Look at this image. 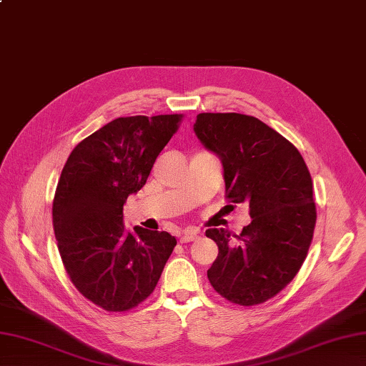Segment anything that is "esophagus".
Segmentation results:
<instances>
[{"label":"esophagus","instance_id":"obj_1","mask_svg":"<svg viewBox=\"0 0 366 366\" xmlns=\"http://www.w3.org/2000/svg\"><path fill=\"white\" fill-rule=\"evenodd\" d=\"M200 237V231L195 229V228H189V229H184V233L180 237V242L186 244V242H192V240L199 239Z\"/></svg>","mask_w":366,"mask_h":366}]
</instances>
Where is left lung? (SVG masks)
I'll return each mask as SVG.
<instances>
[{"label":"left lung","instance_id":"1","mask_svg":"<svg viewBox=\"0 0 366 366\" xmlns=\"http://www.w3.org/2000/svg\"><path fill=\"white\" fill-rule=\"evenodd\" d=\"M194 130L222 159L225 200L248 203L252 217L237 244L224 229H207L219 247L208 280L234 305H262L295 278L314 237L309 169L289 139L254 116L200 113Z\"/></svg>","mask_w":366,"mask_h":366}]
</instances>
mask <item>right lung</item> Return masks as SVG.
<instances>
[{"label": "right lung", "mask_w": 366, "mask_h": 366, "mask_svg": "<svg viewBox=\"0 0 366 366\" xmlns=\"http://www.w3.org/2000/svg\"><path fill=\"white\" fill-rule=\"evenodd\" d=\"M183 114L127 116L82 139L61 169L52 202L59 253L74 287L107 312H126L157 287L177 240L127 229L124 203L146 184Z\"/></svg>", "instance_id": "right-lung-1"}]
</instances>
